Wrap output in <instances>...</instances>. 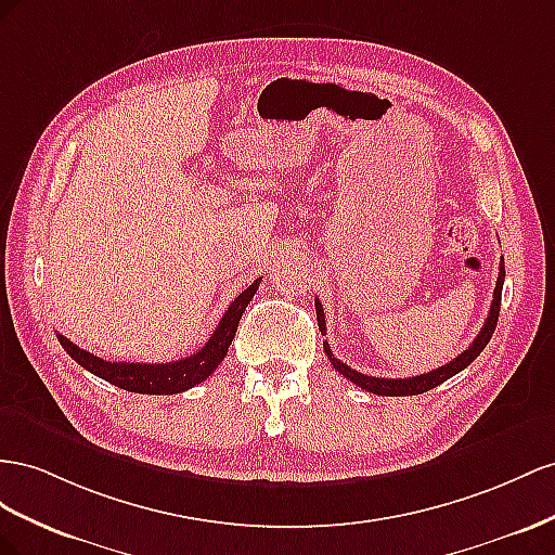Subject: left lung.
Returning <instances> with one entry per match:
<instances>
[{
  "mask_svg": "<svg viewBox=\"0 0 555 555\" xmlns=\"http://www.w3.org/2000/svg\"><path fill=\"white\" fill-rule=\"evenodd\" d=\"M502 283H504V260H500V274H498V283H495V293H493V302H490V311H488V319L481 327V332L477 335V339H474L467 351H463L457 358H453L451 362H447V365H441L433 372L427 374H421V376H409V378H378V376H367L362 372H356L348 365H344L341 360H337L335 356H332L327 341H323L325 346V353L332 362V367H335L339 374H344L348 382H353L356 386H360L362 390L367 392H374V395H386V398H406V395H421V392H427L437 388L439 384H444L447 378L455 376L457 372H463L469 362L477 360V356L483 351L486 344L490 341V337H493L495 332V325H498V319H500V302H502ZM315 315H319V330L325 335V313H323V307L319 299H315Z\"/></svg>",
  "mask_w": 555,
  "mask_h": 555,
  "instance_id": "8db88e82",
  "label": "left lung"
}]
</instances>
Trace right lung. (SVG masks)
Listing matches in <instances>:
<instances>
[{
    "mask_svg": "<svg viewBox=\"0 0 555 555\" xmlns=\"http://www.w3.org/2000/svg\"><path fill=\"white\" fill-rule=\"evenodd\" d=\"M258 286H260V279L253 281L246 291L236 295V299L228 307L223 319H220L218 327L214 330L209 341L204 344L197 353L177 362H163V365H151V362L149 365L146 362H108L94 353L83 351L81 346H76L67 337L57 335V341L72 356V360H76L83 370L92 372L94 376H100L104 382L114 384L122 390L144 392V395H177L202 384L204 378H209L220 362H223V358L228 356V348L234 339V332L240 327L244 309L248 307L253 295H256Z\"/></svg>",
    "mask_w": 555,
    "mask_h": 555,
    "instance_id": "add662e5",
    "label": "right lung"
}]
</instances>
